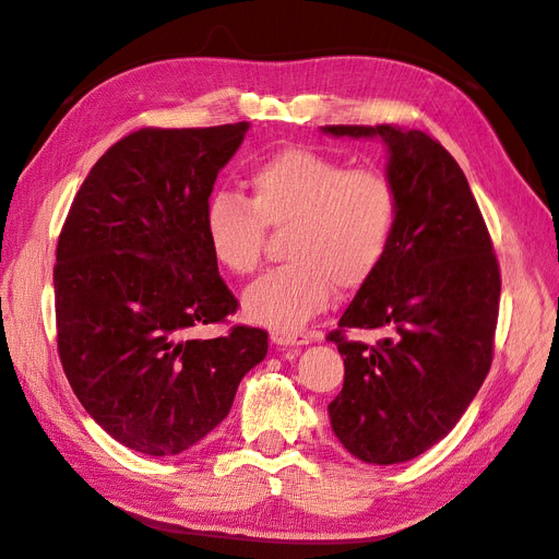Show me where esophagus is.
Returning a JSON list of instances; mask_svg holds the SVG:
<instances>
[{
	"mask_svg": "<svg viewBox=\"0 0 559 559\" xmlns=\"http://www.w3.org/2000/svg\"><path fill=\"white\" fill-rule=\"evenodd\" d=\"M270 337H273V343L280 347H300L312 343V335L306 331H273Z\"/></svg>",
	"mask_w": 559,
	"mask_h": 559,
	"instance_id": "1",
	"label": "esophagus"
}]
</instances>
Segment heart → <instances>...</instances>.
<instances>
[{"instance_id":"obj_1","label":"heart","mask_w":559,"mask_h":559,"mask_svg":"<svg viewBox=\"0 0 559 559\" xmlns=\"http://www.w3.org/2000/svg\"><path fill=\"white\" fill-rule=\"evenodd\" d=\"M251 198L218 191L205 205L214 259L235 275L259 267L265 228L292 226V263L265 273L245 292L249 319L296 331L324 310L337 289H357L392 245L399 193L380 170H352L345 160L289 146L249 173Z\"/></svg>"}]
</instances>
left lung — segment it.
<instances>
[{"instance_id":"1","label":"left lung","mask_w":559,"mask_h":559,"mask_svg":"<svg viewBox=\"0 0 559 559\" xmlns=\"http://www.w3.org/2000/svg\"><path fill=\"white\" fill-rule=\"evenodd\" d=\"M335 138H380L399 193L392 245L329 341L345 357L331 427L366 464L427 452L466 413L492 366L501 275L462 167L421 130L326 126ZM347 328L380 330L376 346Z\"/></svg>"}]
</instances>
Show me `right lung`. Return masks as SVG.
Wrapping results in <instances>:
<instances>
[{"label":"right lung","instance_id":"right-lung-1","mask_svg":"<svg viewBox=\"0 0 559 559\" xmlns=\"http://www.w3.org/2000/svg\"><path fill=\"white\" fill-rule=\"evenodd\" d=\"M247 130L130 132L93 165L64 218L58 354L83 408L130 450L170 456L202 441L267 354L263 329L193 337L238 310L218 277L205 205Z\"/></svg>","mask_w":559,"mask_h":559}]
</instances>
